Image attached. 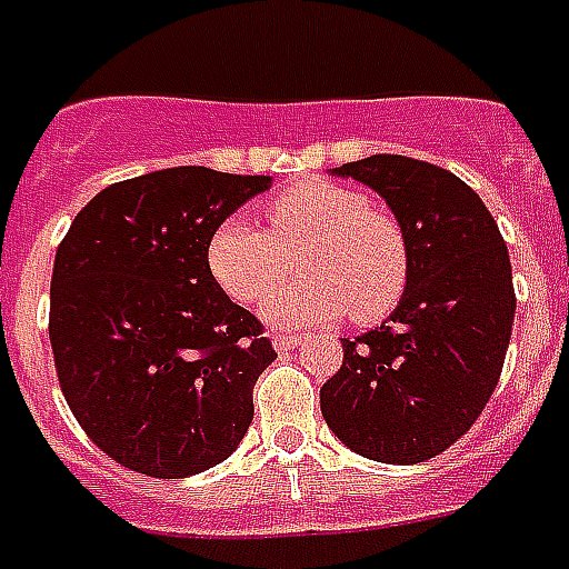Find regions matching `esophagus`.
Wrapping results in <instances>:
<instances>
[{"label":"esophagus","instance_id":"1","mask_svg":"<svg viewBox=\"0 0 569 569\" xmlns=\"http://www.w3.org/2000/svg\"><path fill=\"white\" fill-rule=\"evenodd\" d=\"M271 339H274L277 351H289V348H298L303 342V337H298V333H271Z\"/></svg>","mask_w":569,"mask_h":569}]
</instances>
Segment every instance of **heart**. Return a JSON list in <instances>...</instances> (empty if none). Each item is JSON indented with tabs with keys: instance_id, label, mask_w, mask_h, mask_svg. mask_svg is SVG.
<instances>
[{
	"instance_id": "obj_1",
	"label": "heart",
	"mask_w": 569,
	"mask_h": 569,
	"mask_svg": "<svg viewBox=\"0 0 569 569\" xmlns=\"http://www.w3.org/2000/svg\"><path fill=\"white\" fill-rule=\"evenodd\" d=\"M268 230L244 218H227L206 241L209 274L232 301L266 303L280 325H321L348 319L369 328L396 310L410 283V241L396 214L372 206V197L330 180H303L268 197Z\"/></svg>"
}]
</instances>
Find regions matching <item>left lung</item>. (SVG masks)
I'll return each instance as SVG.
<instances>
[{"label":"left lung","instance_id":"1","mask_svg":"<svg viewBox=\"0 0 569 569\" xmlns=\"http://www.w3.org/2000/svg\"><path fill=\"white\" fill-rule=\"evenodd\" d=\"M378 191L410 241V283L378 330L342 342L321 416L348 449L422 463L476 425L511 342V257L481 197L446 168L378 153L342 164Z\"/></svg>","mask_w":569,"mask_h":569}]
</instances>
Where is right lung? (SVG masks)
I'll use <instances>...</instances> for the list:
<instances>
[{"label": "right lung", "instance_id": "1", "mask_svg": "<svg viewBox=\"0 0 569 569\" xmlns=\"http://www.w3.org/2000/svg\"><path fill=\"white\" fill-rule=\"evenodd\" d=\"M268 177L168 168L102 189L56 250L49 342L76 422L120 467L186 478L230 458L277 357L206 241Z\"/></svg>", "mask_w": 569, "mask_h": 569}]
</instances>
